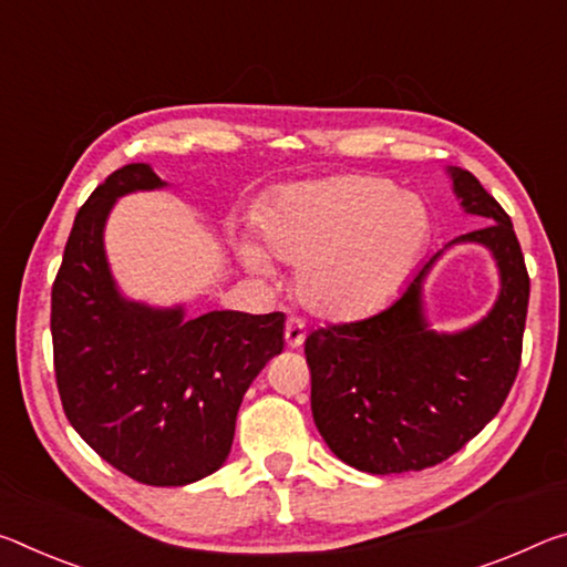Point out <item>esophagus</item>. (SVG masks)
Masks as SVG:
<instances>
[{"label": "esophagus", "instance_id": "esophagus-1", "mask_svg": "<svg viewBox=\"0 0 567 567\" xmlns=\"http://www.w3.org/2000/svg\"><path fill=\"white\" fill-rule=\"evenodd\" d=\"M305 336H308V330H305V320L302 318H295L290 316L285 322V340L290 348H300L305 343Z\"/></svg>", "mask_w": 567, "mask_h": 567}]
</instances>
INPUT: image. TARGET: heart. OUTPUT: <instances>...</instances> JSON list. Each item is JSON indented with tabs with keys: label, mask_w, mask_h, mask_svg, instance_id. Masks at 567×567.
<instances>
[{
	"label": "heart",
	"mask_w": 567,
	"mask_h": 567,
	"mask_svg": "<svg viewBox=\"0 0 567 567\" xmlns=\"http://www.w3.org/2000/svg\"><path fill=\"white\" fill-rule=\"evenodd\" d=\"M262 241L239 237L247 269L272 275L275 258L298 265L295 290L326 318L379 310L424 257L431 221L419 196L375 176H336L295 184L265 206Z\"/></svg>",
	"instance_id": "b5f03b06"
}]
</instances>
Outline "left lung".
Listing matches in <instances>:
<instances>
[{
	"label": "left lung",
	"mask_w": 567,
	"mask_h": 567,
	"mask_svg": "<svg viewBox=\"0 0 567 567\" xmlns=\"http://www.w3.org/2000/svg\"><path fill=\"white\" fill-rule=\"evenodd\" d=\"M449 176L464 212L484 224L446 246H487L501 269L488 318L460 333L427 330L420 290L436 251L389 308L305 340L320 436L338 460L368 474L421 472L449 460L497 416L519 371L529 300L523 249L477 176L456 166Z\"/></svg>",
	"instance_id": "obj_1"
}]
</instances>
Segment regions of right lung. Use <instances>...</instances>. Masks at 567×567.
<instances>
[{
	"instance_id": "1",
	"label": "right lung",
	"mask_w": 567,
	"mask_h": 567,
	"mask_svg": "<svg viewBox=\"0 0 567 567\" xmlns=\"http://www.w3.org/2000/svg\"><path fill=\"white\" fill-rule=\"evenodd\" d=\"M166 186L148 164L113 171L80 206L52 285V353L65 416L87 446L131 480L182 487L217 472L235 442L249 383L282 353V312L125 300L103 229L118 196Z\"/></svg>"
}]
</instances>
